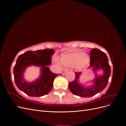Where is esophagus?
<instances>
[{"label":"esophagus","instance_id":"esophagus-1","mask_svg":"<svg viewBox=\"0 0 126 126\" xmlns=\"http://www.w3.org/2000/svg\"><path fill=\"white\" fill-rule=\"evenodd\" d=\"M68 69H66V68H64V69H63V70L62 71V74H63V75L67 71H68Z\"/></svg>","mask_w":126,"mask_h":126}]
</instances>
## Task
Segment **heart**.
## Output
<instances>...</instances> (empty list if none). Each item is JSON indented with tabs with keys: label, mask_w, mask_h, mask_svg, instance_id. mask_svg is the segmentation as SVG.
Returning <instances> with one entry per match:
<instances>
[{
	"label": "heart",
	"mask_w": 126,
	"mask_h": 126,
	"mask_svg": "<svg viewBox=\"0 0 126 126\" xmlns=\"http://www.w3.org/2000/svg\"><path fill=\"white\" fill-rule=\"evenodd\" d=\"M89 57L82 52L77 51L70 54H63L60 62L63 64L68 66L77 65L79 68L84 67L89 62Z\"/></svg>",
	"instance_id": "1"
}]
</instances>
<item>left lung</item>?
<instances>
[{"label":"left lung","mask_w":126,"mask_h":126,"mask_svg":"<svg viewBox=\"0 0 126 126\" xmlns=\"http://www.w3.org/2000/svg\"><path fill=\"white\" fill-rule=\"evenodd\" d=\"M90 56L89 68H93V69L94 71L101 68L104 73L101 76H97L94 80V85L88 88H85L78 82L79 76L81 72H76L74 80L69 83L68 87L71 92L76 96L88 98L92 97L101 92L108 83L111 69L107 56L105 52L97 48L91 49Z\"/></svg>","instance_id":"8db88e82"}]
</instances>
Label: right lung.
<instances>
[{
    "instance_id": "add662e5",
    "label": "right lung",
    "mask_w": 126,
    "mask_h": 126,
    "mask_svg": "<svg viewBox=\"0 0 126 126\" xmlns=\"http://www.w3.org/2000/svg\"><path fill=\"white\" fill-rule=\"evenodd\" d=\"M54 50L45 49L37 51H28L18 57L14 68V80L17 87L31 97H41L48 94L52 88L53 82L58 74L52 73L47 66L51 63V55ZM31 65L42 67L41 77L35 82L29 83L22 78L25 68Z\"/></svg>"
}]
</instances>
